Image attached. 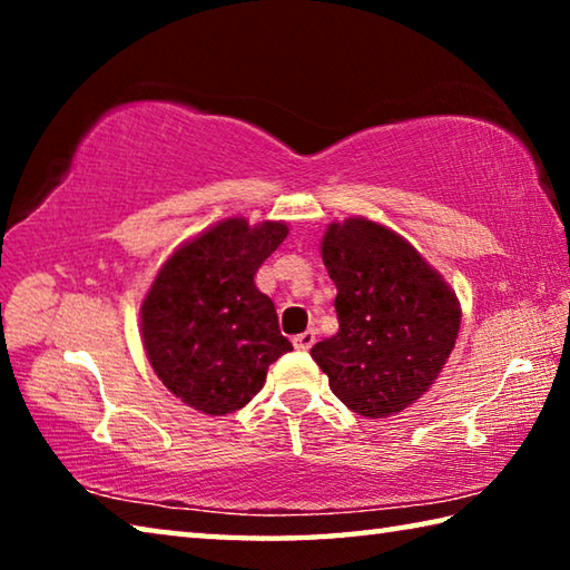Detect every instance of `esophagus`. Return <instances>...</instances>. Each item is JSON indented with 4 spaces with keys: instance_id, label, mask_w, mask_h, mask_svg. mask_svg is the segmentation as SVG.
I'll use <instances>...</instances> for the list:
<instances>
[{
    "instance_id": "34e87169",
    "label": "esophagus",
    "mask_w": 570,
    "mask_h": 570,
    "mask_svg": "<svg viewBox=\"0 0 570 570\" xmlns=\"http://www.w3.org/2000/svg\"><path fill=\"white\" fill-rule=\"evenodd\" d=\"M314 342H316V332L314 330H308V332H302V334L294 336V346H296V350H302V352L312 350Z\"/></svg>"
}]
</instances>
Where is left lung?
I'll list each match as a JSON object with an SVG mask.
<instances>
[{
    "label": "left lung",
    "mask_w": 570,
    "mask_h": 570,
    "mask_svg": "<svg viewBox=\"0 0 570 570\" xmlns=\"http://www.w3.org/2000/svg\"><path fill=\"white\" fill-rule=\"evenodd\" d=\"M322 258L336 286L340 332L312 346L346 407L370 420L420 400L460 332V304L407 240L374 220L332 224Z\"/></svg>",
    "instance_id": "left-lung-1"
}]
</instances>
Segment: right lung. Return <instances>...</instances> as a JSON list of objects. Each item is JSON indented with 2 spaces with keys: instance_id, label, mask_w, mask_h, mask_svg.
Wrapping results in <instances>:
<instances>
[{
  "instance_id": "obj_1",
  "label": "right lung",
  "mask_w": 570,
  "mask_h": 570,
  "mask_svg": "<svg viewBox=\"0 0 570 570\" xmlns=\"http://www.w3.org/2000/svg\"><path fill=\"white\" fill-rule=\"evenodd\" d=\"M286 224L220 220L173 254L140 306L142 344L158 380L206 414H228L264 387L268 364L292 352L272 298L254 276Z\"/></svg>"
}]
</instances>
